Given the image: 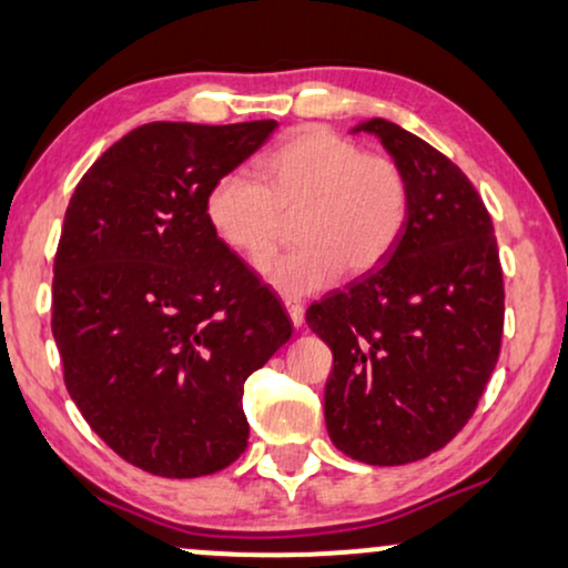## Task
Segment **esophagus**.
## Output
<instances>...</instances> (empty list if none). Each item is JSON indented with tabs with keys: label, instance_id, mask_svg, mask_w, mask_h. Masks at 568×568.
<instances>
[{
	"label": "esophagus",
	"instance_id": "1",
	"mask_svg": "<svg viewBox=\"0 0 568 568\" xmlns=\"http://www.w3.org/2000/svg\"><path fill=\"white\" fill-rule=\"evenodd\" d=\"M283 304H285V308H288V317L293 322V327L304 325V304H301L298 298H285Z\"/></svg>",
	"mask_w": 568,
	"mask_h": 568
}]
</instances>
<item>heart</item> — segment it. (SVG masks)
Here are the masks:
<instances>
[{
	"label": "heart",
	"instance_id": "obj_1",
	"mask_svg": "<svg viewBox=\"0 0 568 568\" xmlns=\"http://www.w3.org/2000/svg\"><path fill=\"white\" fill-rule=\"evenodd\" d=\"M217 239L251 264L267 260L298 212V246L264 264V277L291 296L314 293L337 275L362 277L398 246L412 212L404 168L369 154L329 128H301L256 162V178L227 172L206 191Z\"/></svg>",
	"mask_w": 568,
	"mask_h": 568
}]
</instances>
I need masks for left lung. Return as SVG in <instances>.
Segmentation results:
<instances>
[{"instance_id":"left-lung-1","label":"left lung","mask_w":568,"mask_h":568,"mask_svg":"<svg viewBox=\"0 0 568 568\" xmlns=\"http://www.w3.org/2000/svg\"><path fill=\"white\" fill-rule=\"evenodd\" d=\"M404 168L412 212L396 251L306 308L333 351L325 422L337 450L372 466L419 462L471 419L500 354L504 270L493 220L448 156L367 120Z\"/></svg>"}]
</instances>
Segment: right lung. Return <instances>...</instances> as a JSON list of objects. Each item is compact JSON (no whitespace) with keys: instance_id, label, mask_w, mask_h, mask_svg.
Returning a JSON list of instances; mask_svg holds the SVG:
<instances>
[{"instance_id":"obj_1","label":"right lung","mask_w":568,"mask_h":568,"mask_svg":"<svg viewBox=\"0 0 568 568\" xmlns=\"http://www.w3.org/2000/svg\"><path fill=\"white\" fill-rule=\"evenodd\" d=\"M275 128L141 125L64 212L52 280L64 385L93 433L156 477L214 475L246 450L243 385L293 333L204 210Z\"/></svg>"}]
</instances>
